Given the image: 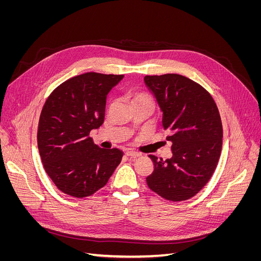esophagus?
I'll list each match as a JSON object with an SVG mask.
<instances>
[{"instance_id":"34e87169","label":"esophagus","mask_w":261,"mask_h":261,"mask_svg":"<svg viewBox=\"0 0 261 261\" xmlns=\"http://www.w3.org/2000/svg\"><path fill=\"white\" fill-rule=\"evenodd\" d=\"M125 154L127 155V156H132V158H136V156H139V153H138V152L132 151V150H126Z\"/></svg>"}]
</instances>
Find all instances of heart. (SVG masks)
Segmentation results:
<instances>
[{"label":"heart","instance_id":"b5f03b06","mask_svg":"<svg viewBox=\"0 0 261 261\" xmlns=\"http://www.w3.org/2000/svg\"><path fill=\"white\" fill-rule=\"evenodd\" d=\"M129 100L130 103L133 105H138V103H153L151 98H150L148 94L144 92H132L129 93Z\"/></svg>","mask_w":261,"mask_h":261}]
</instances>
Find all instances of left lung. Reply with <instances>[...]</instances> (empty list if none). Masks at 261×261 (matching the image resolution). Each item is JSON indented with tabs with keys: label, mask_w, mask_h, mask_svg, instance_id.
Returning a JSON list of instances; mask_svg holds the SVG:
<instances>
[{
	"label": "left lung",
	"mask_w": 261,
	"mask_h": 261,
	"mask_svg": "<svg viewBox=\"0 0 261 261\" xmlns=\"http://www.w3.org/2000/svg\"><path fill=\"white\" fill-rule=\"evenodd\" d=\"M145 85L162 112V125L172 143L170 159L149 155L154 165L149 188L164 199L192 198L208 183L222 150V123L210 93L178 74L145 76Z\"/></svg>",
	"instance_id": "left-lung-1"
}]
</instances>
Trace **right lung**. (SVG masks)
Segmentation results:
<instances>
[{"label":"right lung","instance_id":"add662e5","mask_svg":"<svg viewBox=\"0 0 261 261\" xmlns=\"http://www.w3.org/2000/svg\"><path fill=\"white\" fill-rule=\"evenodd\" d=\"M124 75L85 73L55 88L42 108L38 149L46 174L61 192L83 198L103 187L123 151L102 149L89 137L103 124L107 97Z\"/></svg>","mask_w":261,"mask_h":261}]
</instances>
